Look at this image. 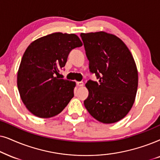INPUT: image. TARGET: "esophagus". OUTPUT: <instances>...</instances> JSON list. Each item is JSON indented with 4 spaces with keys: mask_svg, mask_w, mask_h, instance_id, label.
<instances>
[{
    "mask_svg": "<svg viewBox=\"0 0 160 160\" xmlns=\"http://www.w3.org/2000/svg\"><path fill=\"white\" fill-rule=\"evenodd\" d=\"M83 82H77V86L78 87H81V86H83Z\"/></svg>",
    "mask_w": 160,
    "mask_h": 160,
    "instance_id": "esophagus-1",
    "label": "esophagus"
}]
</instances>
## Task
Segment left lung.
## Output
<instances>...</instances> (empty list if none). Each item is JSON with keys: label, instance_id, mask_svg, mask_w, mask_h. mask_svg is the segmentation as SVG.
Returning <instances> with one entry per match:
<instances>
[{"label": "left lung", "instance_id": "left-lung-1", "mask_svg": "<svg viewBox=\"0 0 160 160\" xmlns=\"http://www.w3.org/2000/svg\"><path fill=\"white\" fill-rule=\"evenodd\" d=\"M89 69L99 82L88 80L85 107L103 123L121 120L131 110L138 85L137 66L130 50L120 38L105 31L81 33Z\"/></svg>", "mask_w": 160, "mask_h": 160}]
</instances>
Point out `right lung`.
<instances>
[{
  "instance_id": "right-lung-1",
  "label": "right lung",
  "mask_w": 160,
  "mask_h": 160,
  "mask_svg": "<svg viewBox=\"0 0 160 160\" xmlns=\"http://www.w3.org/2000/svg\"><path fill=\"white\" fill-rule=\"evenodd\" d=\"M82 45L74 33L58 32L31 42L21 60L18 87L25 107L34 116L48 118L60 113L74 97L75 82L58 79L72 49Z\"/></svg>"
}]
</instances>
